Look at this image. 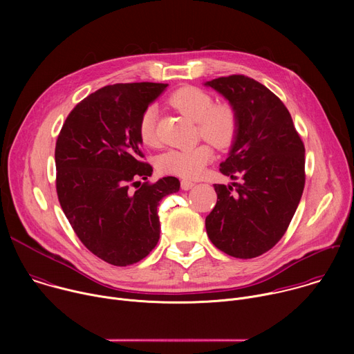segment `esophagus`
<instances>
[{
  "label": "esophagus",
  "mask_w": 354,
  "mask_h": 354,
  "mask_svg": "<svg viewBox=\"0 0 354 354\" xmlns=\"http://www.w3.org/2000/svg\"><path fill=\"white\" fill-rule=\"evenodd\" d=\"M180 186H182L183 190H189V189H192V187L194 186V182L187 180V179H183V180L180 182Z\"/></svg>",
  "instance_id": "1"
}]
</instances>
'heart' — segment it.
Segmentation results:
<instances>
[{"label":"heart","instance_id":"1","mask_svg":"<svg viewBox=\"0 0 354 354\" xmlns=\"http://www.w3.org/2000/svg\"><path fill=\"white\" fill-rule=\"evenodd\" d=\"M172 106L197 122L198 134L218 148L230 147L239 129L235 109L228 104L216 105L213 95L196 88L183 86L169 96ZM138 134L144 144H158V109L147 106L138 120ZM214 160V151L209 144H198L192 148H172L158 158L161 172L175 174L183 178H198Z\"/></svg>","mask_w":354,"mask_h":354}]
</instances>
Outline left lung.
Wrapping results in <instances>:
<instances>
[{
  "instance_id": "obj_1",
  "label": "left lung",
  "mask_w": 354,
  "mask_h": 354,
  "mask_svg": "<svg viewBox=\"0 0 354 354\" xmlns=\"http://www.w3.org/2000/svg\"><path fill=\"white\" fill-rule=\"evenodd\" d=\"M225 96L239 120L228 158L220 165L232 185H214L217 203L206 217L216 248L250 259L286 234L306 185V148L291 115L270 89L235 74L206 82Z\"/></svg>"
}]
</instances>
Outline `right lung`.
<instances>
[{
  "instance_id": "obj_1",
  "label": "right lung",
  "mask_w": 354,
  "mask_h": 354,
  "mask_svg": "<svg viewBox=\"0 0 354 354\" xmlns=\"http://www.w3.org/2000/svg\"><path fill=\"white\" fill-rule=\"evenodd\" d=\"M167 86L133 82L100 88L70 112L56 141L60 206L86 249L113 266L137 263L156 248L160 201L180 186L175 176L138 180L153 174L142 161L138 120Z\"/></svg>"
}]
</instances>
